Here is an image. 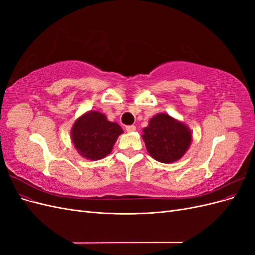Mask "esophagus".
Segmentation results:
<instances>
[{
  "mask_svg": "<svg viewBox=\"0 0 255 255\" xmlns=\"http://www.w3.org/2000/svg\"><path fill=\"white\" fill-rule=\"evenodd\" d=\"M126 129H127V132L132 133V132H135V130H136V127L135 126H127Z\"/></svg>",
  "mask_w": 255,
  "mask_h": 255,
  "instance_id": "obj_1",
  "label": "esophagus"
}]
</instances>
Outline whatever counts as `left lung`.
Here are the masks:
<instances>
[{
	"label": "left lung",
	"mask_w": 255,
	"mask_h": 255,
	"mask_svg": "<svg viewBox=\"0 0 255 255\" xmlns=\"http://www.w3.org/2000/svg\"><path fill=\"white\" fill-rule=\"evenodd\" d=\"M142 130L146 150L160 163H173L180 159L191 142L189 128L166 114L154 116Z\"/></svg>",
	"instance_id": "1"
}]
</instances>
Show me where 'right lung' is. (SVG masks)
<instances>
[{
    "label": "right lung",
    "mask_w": 255,
    "mask_h": 255,
    "mask_svg": "<svg viewBox=\"0 0 255 255\" xmlns=\"http://www.w3.org/2000/svg\"><path fill=\"white\" fill-rule=\"evenodd\" d=\"M121 133L123 129L117 123L109 121L101 113L90 111L75 121L71 138L82 156L97 160L109 155Z\"/></svg>",
    "instance_id": "obj_1"
}]
</instances>
